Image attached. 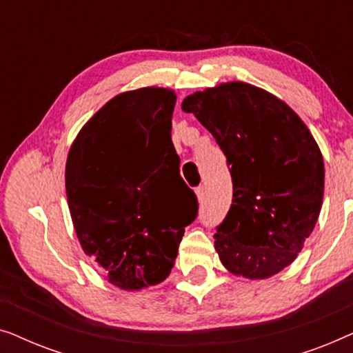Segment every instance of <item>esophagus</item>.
Here are the masks:
<instances>
[{"mask_svg": "<svg viewBox=\"0 0 353 353\" xmlns=\"http://www.w3.org/2000/svg\"><path fill=\"white\" fill-rule=\"evenodd\" d=\"M196 196H197V201L204 202V199H205V190H204V186L197 188V190H196Z\"/></svg>", "mask_w": 353, "mask_h": 353, "instance_id": "1", "label": "esophagus"}]
</instances>
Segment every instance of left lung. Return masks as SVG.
Returning a JSON list of instances; mask_svg holds the SVG:
<instances>
[{
	"instance_id": "8db88e82",
	"label": "left lung",
	"mask_w": 353,
	"mask_h": 353,
	"mask_svg": "<svg viewBox=\"0 0 353 353\" xmlns=\"http://www.w3.org/2000/svg\"><path fill=\"white\" fill-rule=\"evenodd\" d=\"M214 134L231 165L233 204L215 250L230 273L267 279L289 267L315 228L325 163L303 120L276 96L244 81L196 91L181 103Z\"/></svg>"
}]
</instances>
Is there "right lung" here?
<instances>
[{"mask_svg":"<svg viewBox=\"0 0 353 353\" xmlns=\"http://www.w3.org/2000/svg\"><path fill=\"white\" fill-rule=\"evenodd\" d=\"M176 94L144 86L109 99L67 154L65 194L77 238L105 281L122 291L170 274L185 226L197 215L172 143Z\"/></svg>","mask_w":353,"mask_h":353,"instance_id":"add662e5","label":"right lung"}]
</instances>
